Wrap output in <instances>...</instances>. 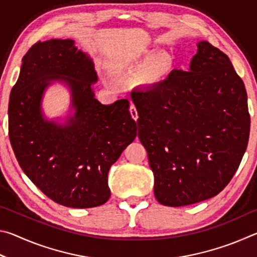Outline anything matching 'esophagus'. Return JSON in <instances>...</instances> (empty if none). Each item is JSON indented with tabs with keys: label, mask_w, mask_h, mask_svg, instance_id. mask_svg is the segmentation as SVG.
Returning a JSON list of instances; mask_svg holds the SVG:
<instances>
[{
	"label": "esophagus",
	"mask_w": 257,
	"mask_h": 257,
	"mask_svg": "<svg viewBox=\"0 0 257 257\" xmlns=\"http://www.w3.org/2000/svg\"><path fill=\"white\" fill-rule=\"evenodd\" d=\"M129 111H130V114H132V116H133V119L136 121L138 119V113H137V108H136V106L134 105V104L130 105Z\"/></svg>",
	"instance_id": "obj_1"
}]
</instances>
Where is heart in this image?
I'll list each match as a JSON object with an SVG mask.
<instances>
[{"instance_id":"1","label":"heart","mask_w":257,"mask_h":257,"mask_svg":"<svg viewBox=\"0 0 257 257\" xmlns=\"http://www.w3.org/2000/svg\"><path fill=\"white\" fill-rule=\"evenodd\" d=\"M154 54H149L146 56V60H152L154 58ZM169 61L165 58H161L159 60H156L153 63V66L150 68V70L147 71V79L150 80H156L159 78L162 77L165 72H167L168 68H169Z\"/></svg>"}]
</instances>
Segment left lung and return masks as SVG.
<instances>
[{"instance_id":"obj_1","label":"left lung","mask_w":257,"mask_h":257,"mask_svg":"<svg viewBox=\"0 0 257 257\" xmlns=\"http://www.w3.org/2000/svg\"><path fill=\"white\" fill-rule=\"evenodd\" d=\"M187 71L133 89L138 137L154 173V194L167 206L190 205L232 179L249 138L245 85L227 54L208 42Z\"/></svg>"}]
</instances>
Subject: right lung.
Returning a JSON list of instances; mask_svg holds the SVG:
<instances>
[{
	"label": "right lung",
	"instance_id": "right-lung-1",
	"mask_svg": "<svg viewBox=\"0 0 257 257\" xmlns=\"http://www.w3.org/2000/svg\"><path fill=\"white\" fill-rule=\"evenodd\" d=\"M21 62L9 101V137L19 165L55 203L102 205L110 198L108 170L137 135L129 101L103 105L94 97V66L71 40L37 42ZM52 79L72 87L76 114L67 127L41 118L40 97Z\"/></svg>",
	"mask_w": 257,
	"mask_h": 257
}]
</instances>
